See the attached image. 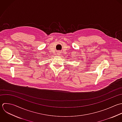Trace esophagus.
Listing matches in <instances>:
<instances>
[{"label": "esophagus", "instance_id": "esophagus-1", "mask_svg": "<svg viewBox=\"0 0 122 122\" xmlns=\"http://www.w3.org/2000/svg\"><path fill=\"white\" fill-rule=\"evenodd\" d=\"M58 55H60V53H58Z\"/></svg>", "mask_w": 122, "mask_h": 122}]
</instances>
